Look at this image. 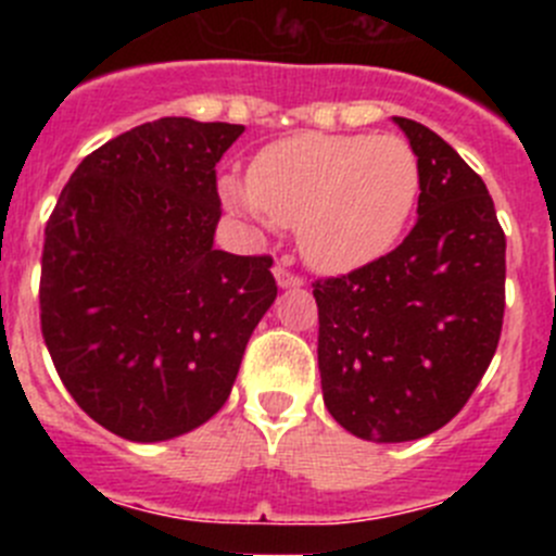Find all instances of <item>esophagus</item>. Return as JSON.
I'll list each match as a JSON object with an SVG mask.
<instances>
[{
  "instance_id": "esophagus-1",
  "label": "esophagus",
  "mask_w": 556,
  "mask_h": 556,
  "mask_svg": "<svg viewBox=\"0 0 556 556\" xmlns=\"http://www.w3.org/2000/svg\"><path fill=\"white\" fill-rule=\"evenodd\" d=\"M274 279H277V285H279V288H282V290H288V288H301V285H304V279L295 277V274H290L288 266H282V263H277V266H274Z\"/></svg>"
}]
</instances>
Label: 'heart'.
<instances>
[{"instance_id":"1","label":"heart","mask_w":556,"mask_h":556,"mask_svg":"<svg viewBox=\"0 0 556 556\" xmlns=\"http://www.w3.org/2000/svg\"><path fill=\"white\" fill-rule=\"evenodd\" d=\"M223 199L239 215L295 226L317 271L344 274L397 242L419 193V164L401 137L306 131L257 153L250 185L226 177Z\"/></svg>"}]
</instances>
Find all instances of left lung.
<instances>
[{
    "instance_id": "8db88e82",
    "label": "left lung",
    "mask_w": 556,
    "mask_h": 556,
    "mask_svg": "<svg viewBox=\"0 0 556 556\" xmlns=\"http://www.w3.org/2000/svg\"><path fill=\"white\" fill-rule=\"evenodd\" d=\"M392 121L419 164L417 223L390 255L314 285L325 406L377 444L450 422L484 377L506 309V237L484 179L428 126Z\"/></svg>"
}]
</instances>
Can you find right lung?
<instances>
[{
    "instance_id": "add662e5",
    "label": "right lung",
    "mask_w": 556,
    "mask_h": 556,
    "mask_svg": "<svg viewBox=\"0 0 556 556\" xmlns=\"http://www.w3.org/2000/svg\"><path fill=\"white\" fill-rule=\"evenodd\" d=\"M242 134L193 117L131 128L77 166L45 228V344L77 406L126 441L215 417L277 299L271 257L215 250V164Z\"/></svg>"
}]
</instances>
